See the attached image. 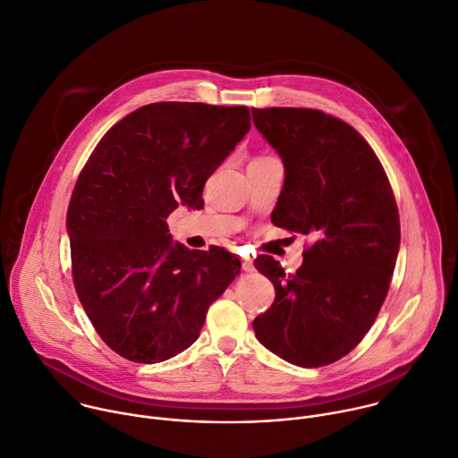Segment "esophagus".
Listing matches in <instances>:
<instances>
[{"label":"esophagus","instance_id":"esophagus-1","mask_svg":"<svg viewBox=\"0 0 458 458\" xmlns=\"http://www.w3.org/2000/svg\"><path fill=\"white\" fill-rule=\"evenodd\" d=\"M242 268H243L245 272H250V270L254 268L252 259H250V258H243V259H242Z\"/></svg>","mask_w":458,"mask_h":458}]
</instances>
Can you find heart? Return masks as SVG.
Instances as JSON below:
<instances>
[{
  "mask_svg": "<svg viewBox=\"0 0 458 458\" xmlns=\"http://www.w3.org/2000/svg\"><path fill=\"white\" fill-rule=\"evenodd\" d=\"M261 158H268V157H258V158H254V160H261Z\"/></svg>",
  "mask_w": 458,
  "mask_h": 458,
  "instance_id": "b5f03b06",
  "label": "heart"
}]
</instances>
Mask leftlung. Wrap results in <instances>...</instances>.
I'll use <instances>...</instances> for the list:
<instances>
[{"label":"left lung","mask_w":458,"mask_h":458,"mask_svg":"<svg viewBox=\"0 0 458 458\" xmlns=\"http://www.w3.org/2000/svg\"><path fill=\"white\" fill-rule=\"evenodd\" d=\"M252 119L285 165L272 224L314 240L294 274L272 256L254 259L276 298L252 328L296 367H327L360 343L386 300L401 242L395 197L370 144L341 119L310 108H252Z\"/></svg>","instance_id":"8db88e82"}]
</instances>
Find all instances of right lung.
<instances>
[{
	"mask_svg": "<svg viewBox=\"0 0 458 458\" xmlns=\"http://www.w3.org/2000/svg\"><path fill=\"white\" fill-rule=\"evenodd\" d=\"M247 106L153 103L99 140L70 199L66 229L79 301L101 339L133 362L191 346L240 272L224 247L171 243L167 216L202 208L206 180L250 130Z\"/></svg>",
	"mask_w": 458,
	"mask_h": 458,
	"instance_id": "add662e5",
	"label": "right lung"
}]
</instances>
